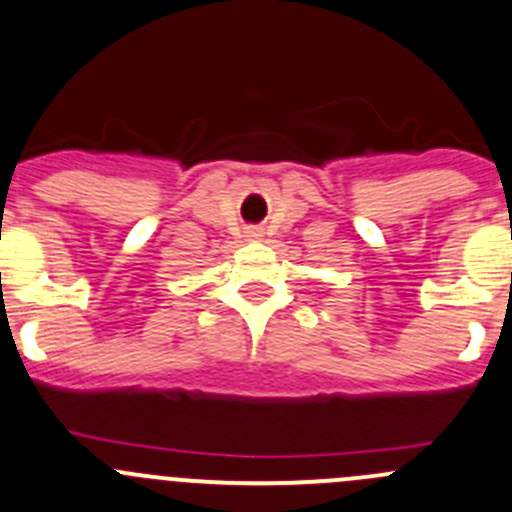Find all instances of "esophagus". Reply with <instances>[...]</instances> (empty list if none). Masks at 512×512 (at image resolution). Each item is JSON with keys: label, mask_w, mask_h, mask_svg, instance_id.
Masks as SVG:
<instances>
[{"label": "esophagus", "mask_w": 512, "mask_h": 512, "mask_svg": "<svg viewBox=\"0 0 512 512\" xmlns=\"http://www.w3.org/2000/svg\"><path fill=\"white\" fill-rule=\"evenodd\" d=\"M262 232L257 230V227H252V230H247V240H260Z\"/></svg>", "instance_id": "obj_1"}]
</instances>
